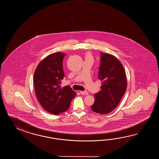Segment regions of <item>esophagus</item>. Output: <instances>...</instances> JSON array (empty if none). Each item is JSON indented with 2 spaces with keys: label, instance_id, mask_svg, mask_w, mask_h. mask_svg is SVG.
Returning <instances> with one entry per match:
<instances>
[{
  "label": "esophagus",
  "instance_id": "1",
  "mask_svg": "<svg viewBox=\"0 0 159 159\" xmlns=\"http://www.w3.org/2000/svg\"><path fill=\"white\" fill-rule=\"evenodd\" d=\"M80 93L81 94L84 95H87L89 94V93L87 91H81Z\"/></svg>",
  "mask_w": 159,
  "mask_h": 159
}]
</instances>
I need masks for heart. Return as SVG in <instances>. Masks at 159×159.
<instances>
[{
    "label": "heart",
    "instance_id": "heart-1",
    "mask_svg": "<svg viewBox=\"0 0 159 159\" xmlns=\"http://www.w3.org/2000/svg\"><path fill=\"white\" fill-rule=\"evenodd\" d=\"M86 58H92V57H91V54H89V53H88V54H86Z\"/></svg>",
    "mask_w": 159,
    "mask_h": 159
}]
</instances>
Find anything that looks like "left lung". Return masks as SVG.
Returning <instances> with one entry per match:
<instances>
[{
	"label": "left lung",
	"mask_w": 159,
	"mask_h": 159,
	"mask_svg": "<svg viewBox=\"0 0 159 159\" xmlns=\"http://www.w3.org/2000/svg\"><path fill=\"white\" fill-rule=\"evenodd\" d=\"M98 78L102 82L101 91L95 94L94 103L91 106V110L98 114H106L118 106L125 93V70L114 56L101 52Z\"/></svg>",
	"instance_id": "8db88e82"
}]
</instances>
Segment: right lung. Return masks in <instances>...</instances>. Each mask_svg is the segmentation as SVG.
<instances>
[{
	"label": "right lung",
	"mask_w": 159,
	"mask_h": 159,
	"mask_svg": "<svg viewBox=\"0 0 159 159\" xmlns=\"http://www.w3.org/2000/svg\"><path fill=\"white\" fill-rule=\"evenodd\" d=\"M65 55L57 52L48 56L38 65L34 73L37 99L47 111L54 115L66 111L76 95L69 86H60L65 76L62 61Z\"/></svg>",
	"instance_id": "1"
}]
</instances>
